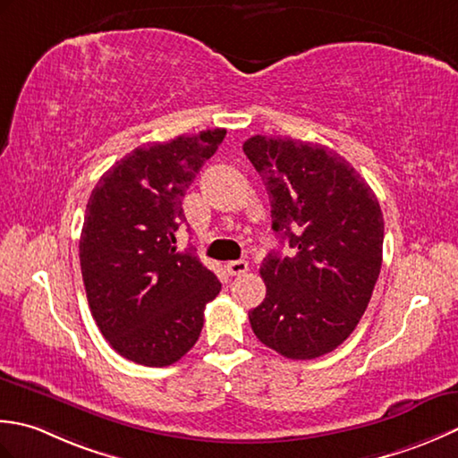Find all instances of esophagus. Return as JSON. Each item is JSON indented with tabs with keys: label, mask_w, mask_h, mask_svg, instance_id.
I'll use <instances>...</instances> for the list:
<instances>
[{
	"label": "esophagus",
	"mask_w": 458,
	"mask_h": 458,
	"mask_svg": "<svg viewBox=\"0 0 458 458\" xmlns=\"http://www.w3.org/2000/svg\"><path fill=\"white\" fill-rule=\"evenodd\" d=\"M225 268H227V273L231 275V276H239V275H245L247 270H249V263L247 260H231V263H227L225 265Z\"/></svg>",
	"instance_id": "1"
}]
</instances>
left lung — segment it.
<instances>
[{"label": "left lung", "mask_w": 458, "mask_h": 458, "mask_svg": "<svg viewBox=\"0 0 458 458\" xmlns=\"http://www.w3.org/2000/svg\"><path fill=\"white\" fill-rule=\"evenodd\" d=\"M242 150L267 185L273 229L294 249L265 257L267 296L249 312L250 328L284 358H320L356 330L369 304L384 213L352 164L322 144L253 136Z\"/></svg>", "instance_id": "1"}]
</instances>
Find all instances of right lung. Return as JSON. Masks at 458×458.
Returning a JSON list of instances; mask_svg holds the SVG:
<instances>
[{
    "label": "right lung",
    "instance_id": "add662e5",
    "mask_svg": "<svg viewBox=\"0 0 458 458\" xmlns=\"http://www.w3.org/2000/svg\"><path fill=\"white\" fill-rule=\"evenodd\" d=\"M225 128L140 146L100 177L82 223L79 257L89 306L120 356L172 366L198 342L205 304L221 283L191 250L177 253L183 195Z\"/></svg>",
    "mask_w": 458,
    "mask_h": 458
}]
</instances>
